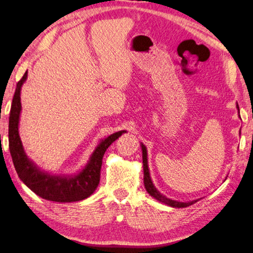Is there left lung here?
I'll return each instance as SVG.
<instances>
[{
    "label": "left lung",
    "mask_w": 253,
    "mask_h": 253,
    "mask_svg": "<svg viewBox=\"0 0 253 253\" xmlns=\"http://www.w3.org/2000/svg\"><path fill=\"white\" fill-rule=\"evenodd\" d=\"M237 109L239 111L238 105H237ZM239 117H240V112H239ZM240 134H241V132H240ZM141 150H142V164H143V183H144V188H146L149 195H151L152 197L156 198L157 201L164 203L166 205H169L171 206V208H176V209L187 208V206L195 204L196 202L200 201V200H194L190 202H178L175 200H171V198L166 197L165 195H163V194L159 193V190L155 187V185L151 180L150 170H149V166H148L147 148L142 142H141Z\"/></svg>",
    "instance_id": "1"
}]
</instances>
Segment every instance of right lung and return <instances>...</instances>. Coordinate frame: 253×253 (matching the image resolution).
I'll list each match as a JSON object with an SVG mask.
<instances>
[{"mask_svg":"<svg viewBox=\"0 0 253 253\" xmlns=\"http://www.w3.org/2000/svg\"><path fill=\"white\" fill-rule=\"evenodd\" d=\"M27 77L28 72L24 73L23 77L16 84L9 119V148L18 176L27 187L47 201L70 203L85 200L97 188L101 176L102 159L106 149L126 131L115 132L107 138L99 140L87 164L74 175H53L41 170L31 159H29L19 134V122L22 110L20 95Z\"/></svg>","mask_w":253,"mask_h":253,"instance_id":"obj_1","label":"right lung"}]
</instances>
